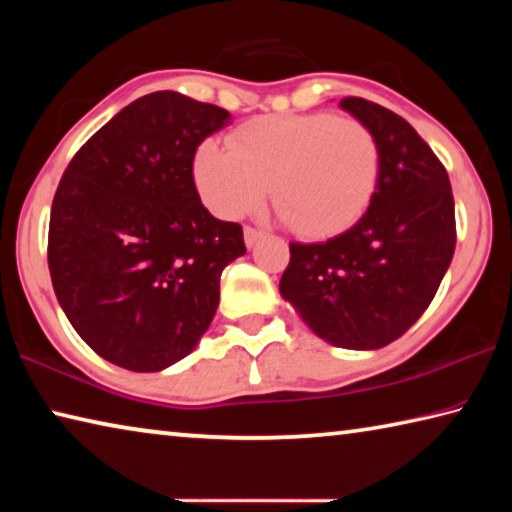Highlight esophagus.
<instances>
[{
	"label": "esophagus",
	"mask_w": 512,
	"mask_h": 512,
	"mask_svg": "<svg viewBox=\"0 0 512 512\" xmlns=\"http://www.w3.org/2000/svg\"><path fill=\"white\" fill-rule=\"evenodd\" d=\"M262 237H264L262 230H255V228H246L244 230V239H246V246L248 248H253Z\"/></svg>",
	"instance_id": "1"
}]
</instances>
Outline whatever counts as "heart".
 I'll return each mask as SVG.
<instances>
[{
    "mask_svg": "<svg viewBox=\"0 0 512 512\" xmlns=\"http://www.w3.org/2000/svg\"><path fill=\"white\" fill-rule=\"evenodd\" d=\"M228 146L205 142L194 158L198 192L221 219L255 212L273 185V201L298 235L329 237L366 212L379 180L375 133L332 112L257 117Z\"/></svg>",
    "mask_w": 512,
    "mask_h": 512,
    "instance_id": "obj_1",
    "label": "heart"
}]
</instances>
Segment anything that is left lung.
<instances>
[{
  "label": "left lung",
  "instance_id": "8db88e82",
  "mask_svg": "<svg viewBox=\"0 0 512 512\" xmlns=\"http://www.w3.org/2000/svg\"><path fill=\"white\" fill-rule=\"evenodd\" d=\"M341 108L377 137L381 167L368 212L323 244H289L280 293L336 348L377 350L418 320L456 248L447 169L409 121L361 97Z\"/></svg>",
  "mask_w": 512,
  "mask_h": 512
}]
</instances>
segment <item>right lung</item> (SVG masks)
Listing matches in <instances>:
<instances>
[{"label": "right lung", "mask_w": 512, "mask_h": 512, "mask_svg": "<svg viewBox=\"0 0 512 512\" xmlns=\"http://www.w3.org/2000/svg\"><path fill=\"white\" fill-rule=\"evenodd\" d=\"M230 112L180 92L133 101L60 178L47 262L65 316L115 366L158 372L187 357L219 307L223 268L246 253L239 223L205 210L194 155Z\"/></svg>", "instance_id": "right-lung-1"}]
</instances>
